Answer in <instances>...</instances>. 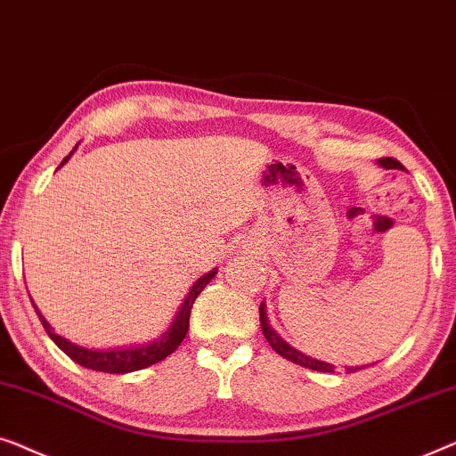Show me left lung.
Masks as SVG:
<instances>
[{
	"instance_id": "obj_1",
	"label": "left lung",
	"mask_w": 456,
	"mask_h": 456,
	"mask_svg": "<svg viewBox=\"0 0 456 456\" xmlns=\"http://www.w3.org/2000/svg\"><path fill=\"white\" fill-rule=\"evenodd\" d=\"M380 165L387 167V169H390V167L399 165V161H395V159L388 157V159H380ZM260 326H262V332H265L268 345H271V347L277 351L281 357H285V359H289V362H293V363L304 365V368H310V370H316V371H335V365H332V363H324V362H320V359L307 357L304 354H299L297 349L289 347V345H287L283 338H281L277 332L271 329V324H268L265 304H260ZM363 368H365V365H363ZM357 370H362V368H347V371H357Z\"/></svg>"
}]
</instances>
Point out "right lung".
Masks as SVG:
<instances>
[{
  "instance_id": "add662e5",
  "label": "right lung",
  "mask_w": 456,
  "mask_h": 456,
  "mask_svg": "<svg viewBox=\"0 0 456 456\" xmlns=\"http://www.w3.org/2000/svg\"><path fill=\"white\" fill-rule=\"evenodd\" d=\"M72 152L63 159V163H68V159L72 157ZM215 274H216V271H210L208 274H204L202 279H198L194 287L190 289L188 297H185L182 307H179V312H177L175 320H173L171 329L167 330L163 337H159L157 341H152L149 345H140V347L111 349V351H93V349L78 347V345L69 343V341H66V338H61L60 335H55L53 329H51V326L47 324V320L38 314V310H37V314H38V320H41L43 329L47 330V335L51 337V341H53L69 359H74L76 363H80L82 368L107 371V374H127V371H136V370L149 368V365H152V363H159L161 359L169 357L173 351L182 345L185 335H188L191 305H194L196 297L202 293L204 287L210 283V279H213Z\"/></svg>"
}]
</instances>
